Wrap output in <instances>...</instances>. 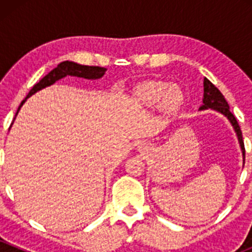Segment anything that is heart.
Instances as JSON below:
<instances>
[{
    "mask_svg": "<svg viewBox=\"0 0 252 252\" xmlns=\"http://www.w3.org/2000/svg\"><path fill=\"white\" fill-rule=\"evenodd\" d=\"M140 102L146 106H156L161 103L167 111H175L183 100L182 91L177 86L169 85L164 81H146L136 90Z\"/></svg>",
    "mask_w": 252,
    "mask_h": 252,
    "instance_id": "obj_1",
    "label": "heart"
}]
</instances>
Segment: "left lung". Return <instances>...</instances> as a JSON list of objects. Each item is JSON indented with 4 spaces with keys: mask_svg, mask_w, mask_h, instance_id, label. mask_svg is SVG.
<instances>
[{
    "mask_svg": "<svg viewBox=\"0 0 252 252\" xmlns=\"http://www.w3.org/2000/svg\"><path fill=\"white\" fill-rule=\"evenodd\" d=\"M204 105H202L201 110H206V108H213V110L220 112V113L224 114L228 119L230 121V123L233 124L234 126L235 131H236V135H238L239 142H240V146L241 150H243V154L244 157H245V147H244V140H243V133H241V129L239 126L238 121L234 117V114L232 113L229 110V105L228 102L225 101L224 96L222 95L220 90L208 80L207 78H205L204 80Z\"/></svg>",
    "mask_w": 252,
    "mask_h": 252,
    "instance_id": "obj_1",
    "label": "left lung"
}]
</instances>
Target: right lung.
<instances>
[{
  "instance_id": "obj_1",
  "label": "right lung",
  "mask_w": 252,
  "mask_h": 252,
  "mask_svg": "<svg viewBox=\"0 0 252 252\" xmlns=\"http://www.w3.org/2000/svg\"><path fill=\"white\" fill-rule=\"evenodd\" d=\"M105 72H106V68L103 67H96V65H81V64H78V63L64 61V62L60 63L55 69L51 70L47 75H45L39 83L35 84V85L32 86V89L29 91L27 97L22 101L19 108L22 107V105L25 102V100H27L29 96H32V94L41 90V89L46 88V86L52 85L55 81H57L58 79L65 77V75H74V77H80L85 79H98L105 74ZM19 108H18V111H19Z\"/></svg>"
}]
</instances>
